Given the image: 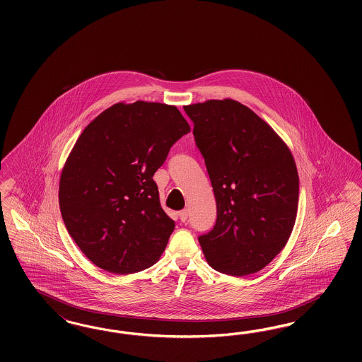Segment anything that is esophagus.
<instances>
[{
    "instance_id": "obj_1",
    "label": "esophagus",
    "mask_w": 362,
    "mask_h": 362,
    "mask_svg": "<svg viewBox=\"0 0 362 362\" xmlns=\"http://www.w3.org/2000/svg\"><path fill=\"white\" fill-rule=\"evenodd\" d=\"M182 213H185V210H182ZM182 213H180V214H182Z\"/></svg>"
}]
</instances>
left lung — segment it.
I'll return each mask as SVG.
<instances>
[{"label":"left lung","instance_id":"left-lung-1","mask_svg":"<svg viewBox=\"0 0 362 362\" xmlns=\"http://www.w3.org/2000/svg\"><path fill=\"white\" fill-rule=\"evenodd\" d=\"M189 126L175 105L118 103L90 122L59 180L70 236L93 264L114 274L142 272L160 259L175 229L153 180Z\"/></svg>","mask_w":362,"mask_h":362}]
</instances>
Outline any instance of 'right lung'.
I'll use <instances>...</instances> for the list:
<instances>
[{
  "label": "right lung",
  "instance_id": "add662e5",
  "mask_svg": "<svg viewBox=\"0 0 362 362\" xmlns=\"http://www.w3.org/2000/svg\"><path fill=\"white\" fill-rule=\"evenodd\" d=\"M217 204L213 229L198 238L207 263L228 276L254 274L282 251L298 205V175L276 132L239 102L185 108Z\"/></svg>",
  "mask_w": 362,
  "mask_h": 362
}]
</instances>
